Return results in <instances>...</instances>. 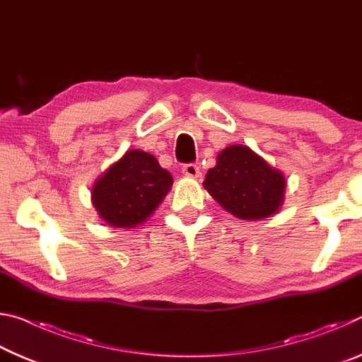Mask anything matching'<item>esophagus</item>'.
Here are the masks:
<instances>
[{
	"label": "esophagus",
	"mask_w": 362,
	"mask_h": 362,
	"mask_svg": "<svg viewBox=\"0 0 362 362\" xmlns=\"http://www.w3.org/2000/svg\"><path fill=\"white\" fill-rule=\"evenodd\" d=\"M182 174L185 177H189V179H198V177H201V169L198 164H185V166L182 168Z\"/></svg>",
	"instance_id": "esophagus-1"
}]
</instances>
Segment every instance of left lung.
Returning <instances> with one entry per match:
<instances>
[{"instance_id": "obj_1", "label": "left lung", "mask_w": 362, "mask_h": 362, "mask_svg": "<svg viewBox=\"0 0 362 362\" xmlns=\"http://www.w3.org/2000/svg\"><path fill=\"white\" fill-rule=\"evenodd\" d=\"M203 185L233 216L259 220L278 212L284 201L286 180L249 146L231 145L218 153L216 168L207 170Z\"/></svg>"}]
</instances>
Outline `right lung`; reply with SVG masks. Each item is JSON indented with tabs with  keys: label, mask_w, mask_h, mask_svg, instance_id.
I'll return each instance as SVG.
<instances>
[{
	"label": "right lung",
	"mask_w": 362,
	"mask_h": 362,
	"mask_svg": "<svg viewBox=\"0 0 362 362\" xmlns=\"http://www.w3.org/2000/svg\"><path fill=\"white\" fill-rule=\"evenodd\" d=\"M173 182L155 156L131 150L95 180L93 204L110 226L134 228L151 216Z\"/></svg>",
	"instance_id": "1"
}]
</instances>
